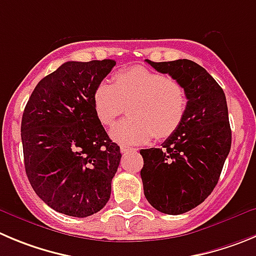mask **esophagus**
<instances>
[{
    "mask_svg": "<svg viewBox=\"0 0 256 256\" xmlns=\"http://www.w3.org/2000/svg\"><path fill=\"white\" fill-rule=\"evenodd\" d=\"M120 150H121V152H131V150H132V148L125 146V145H121Z\"/></svg>",
    "mask_w": 256,
    "mask_h": 256,
    "instance_id": "esophagus-1",
    "label": "esophagus"
}]
</instances>
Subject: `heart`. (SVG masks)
Masks as SVG:
<instances>
[{"label":"heart","instance_id":"1","mask_svg":"<svg viewBox=\"0 0 256 256\" xmlns=\"http://www.w3.org/2000/svg\"><path fill=\"white\" fill-rule=\"evenodd\" d=\"M187 93L179 80L142 66L121 69L114 84L104 80L92 94L93 111L101 125L111 126L125 111L130 116L111 130L121 144H142L156 136L166 139L182 124L187 111Z\"/></svg>","mask_w":256,"mask_h":256}]
</instances>
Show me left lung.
Returning a JSON list of instances; mask_svg holds the SVG:
<instances>
[{"label":"left lung","instance_id":"left-lung-1","mask_svg":"<svg viewBox=\"0 0 256 256\" xmlns=\"http://www.w3.org/2000/svg\"><path fill=\"white\" fill-rule=\"evenodd\" d=\"M146 62L179 80L187 93V111L178 130L162 148L140 150L148 202L163 214H180L202 204L218 182L231 149L228 104L218 83L194 62Z\"/></svg>","mask_w":256,"mask_h":256}]
</instances>
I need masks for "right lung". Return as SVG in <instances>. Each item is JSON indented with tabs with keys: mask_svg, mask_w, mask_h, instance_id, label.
<instances>
[{
	"mask_svg": "<svg viewBox=\"0 0 256 256\" xmlns=\"http://www.w3.org/2000/svg\"><path fill=\"white\" fill-rule=\"evenodd\" d=\"M116 62H66L42 78L24 110L21 140L31 187L56 212L101 211L121 160L93 111L92 94Z\"/></svg>",
	"mask_w": 256,
	"mask_h": 256,
	"instance_id": "add662e5",
	"label": "right lung"
}]
</instances>
